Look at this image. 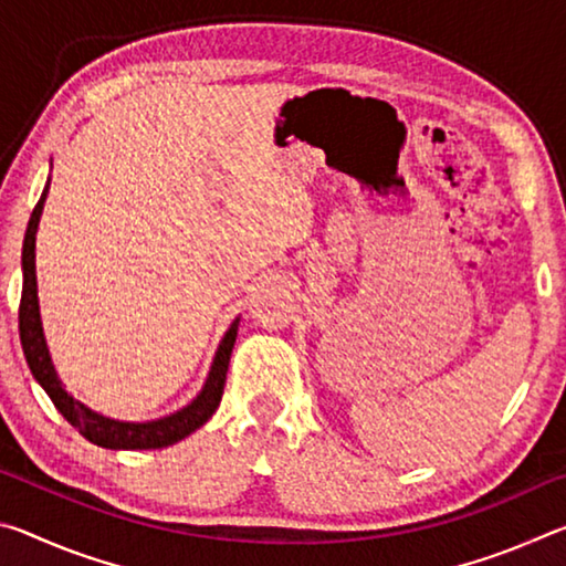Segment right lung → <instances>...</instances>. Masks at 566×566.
I'll use <instances>...</instances> for the list:
<instances>
[{"mask_svg":"<svg viewBox=\"0 0 566 566\" xmlns=\"http://www.w3.org/2000/svg\"><path fill=\"white\" fill-rule=\"evenodd\" d=\"M50 191V179H46L44 191L36 202L34 212L27 224L24 244H22V302H19V339H22V349L27 364H30L32 377L40 381V387L50 395L54 407L62 411V417L92 444L104 449H161L169 444H177L181 439L197 432L199 427L209 421L214 415L219 401H222L229 357H232L239 317L229 324L222 342L214 352L212 367L205 379V387L199 395L177 411L167 417L149 419V421H122L114 417H104L99 411L82 405L74 399L70 391L64 389L60 375H56L50 347H46L42 314H40V296H36V264H34V249H36V229H40V219L44 212V199Z\"/></svg>","mask_w":566,"mask_h":566,"instance_id":"add662e5","label":"right lung"}]
</instances>
